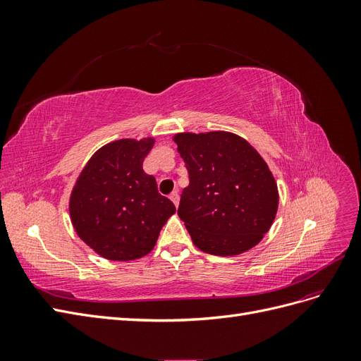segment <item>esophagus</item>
I'll list each match as a JSON object with an SVG mask.
<instances>
[{
    "label": "esophagus",
    "instance_id": "esophagus-1",
    "mask_svg": "<svg viewBox=\"0 0 361 361\" xmlns=\"http://www.w3.org/2000/svg\"><path fill=\"white\" fill-rule=\"evenodd\" d=\"M170 200L174 203V206L178 207V204H179V192H178V191H173V192L170 194Z\"/></svg>",
    "mask_w": 361,
    "mask_h": 361
}]
</instances>
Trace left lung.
Instances as JSON below:
<instances>
[{
	"label": "left lung",
	"instance_id": "8db88e82",
	"mask_svg": "<svg viewBox=\"0 0 361 361\" xmlns=\"http://www.w3.org/2000/svg\"><path fill=\"white\" fill-rule=\"evenodd\" d=\"M173 141L190 176L178 215L194 245L215 256L257 245L279 207L276 179L259 152L226 130L180 133Z\"/></svg>",
	"mask_w": 361,
	"mask_h": 361
}]
</instances>
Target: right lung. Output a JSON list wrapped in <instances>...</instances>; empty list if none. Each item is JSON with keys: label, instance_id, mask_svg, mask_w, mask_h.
Listing matches in <instances>:
<instances>
[{"label": "right lung", "instance_id": "add662e5", "mask_svg": "<svg viewBox=\"0 0 361 361\" xmlns=\"http://www.w3.org/2000/svg\"><path fill=\"white\" fill-rule=\"evenodd\" d=\"M154 145L152 137L111 141L94 152L72 190L69 212L76 235L108 260L150 253L162 226L176 212L143 170Z\"/></svg>", "mask_w": 361, "mask_h": 361}]
</instances>
